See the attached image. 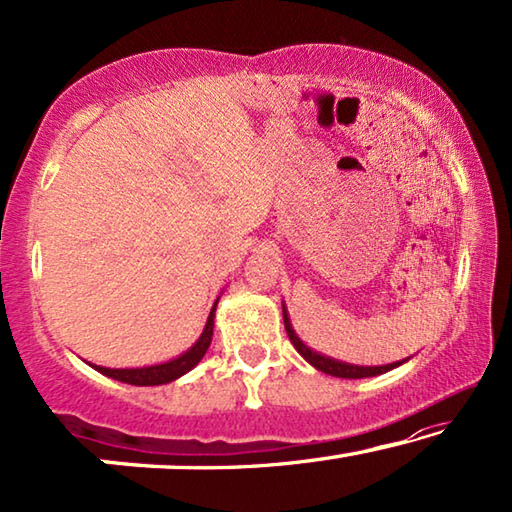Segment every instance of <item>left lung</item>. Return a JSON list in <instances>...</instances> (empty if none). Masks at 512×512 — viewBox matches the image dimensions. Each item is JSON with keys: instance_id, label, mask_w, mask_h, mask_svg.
I'll return each instance as SVG.
<instances>
[{"instance_id": "1", "label": "left lung", "mask_w": 512, "mask_h": 512, "mask_svg": "<svg viewBox=\"0 0 512 512\" xmlns=\"http://www.w3.org/2000/svg\"><path fill=\"white\" fill-rule=\"evenodd\" d=\"M282 312H284V328L286 333H289V340L293 342V347L298 349V354L303 356V359L314 366L321 373L326 375H333V377H345V380H361V377H375V375H382L387 373V370L401 366L405 361H396V363H387V366H354V363H345V361H335L331 356H324L319 352H314L305 345L303 340L298 338L296 331H293L291 326V319H289V312H286V307L282 305Z\"/></svg>"}]
</instances>
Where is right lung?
Returning a JSON list of instances; mask_svg holds the SVG:
<instances>
[{
  "instance_id": "obj_1",
  "label": "right lung",
  "mask_w": 512,
  "mask_h": 512,
  "mask_svg": "<svg viewBox=\"0 0 512 512\" xmlns=\"http://www.w3.org/2000/svg\"><path fill=\"white\" fill-rule=\"evenodd\" d=\"M219 303V300H216ZM216 303L212 307V312H209L207 317V324H205V331L198 338V342L184 352L177 359L167 361V363H158V366H146V368H102V366H93L97 373L107 375V377H114L118 382H125V384H135V387H156V384H167L172 380H177V377L186 375L188 370H193L198 366L202 356L209 349V342H212V333H214V312H216Z\"/></svg>"
}]
</instances>
